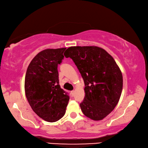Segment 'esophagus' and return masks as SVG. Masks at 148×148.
<instances>
[{"label": "esophagus", "mask_w": 148, "mask_h": 148, "mask_svg": "<svg viewBox=\"0 0 148 148\" xmlns=\"http://www.w3.org/2000/svg\"><path fill=\"white\" fill-rule=\"evenodd\" d=\"M71 94H72V96H74V94H75V91H74V90H72V91H71Z\"/></svg>", "instance_id": "1"}]
</instances>
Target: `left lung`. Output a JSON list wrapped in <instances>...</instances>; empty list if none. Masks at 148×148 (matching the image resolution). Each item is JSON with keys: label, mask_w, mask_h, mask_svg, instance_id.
<instances>
[{"label": "left lung", "mask_w": 148, "mask_h": 148, "mask_svg": "<svg viewBox=\"0 0 148 148\" xmlns=\"http://www.w3.org/2000/svg\"><path fill=\"white\" fill-rule=\"evenodd\" d=\"M65 57L72 58L85 84L82 111L94 121L107 116L118 103L123 90V75L114 58L98 47H71Z\"/></svg>", "instance_id": "left-lung-1"}]
</instances>
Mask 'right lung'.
Here are the masks:
<instances>
[{
	"mask_svg": "<svg viewBox=\"0 0 148 148\" xmlns=\"http://www.w3.org/2000/svg\"><path fill=\"white\" fill-rule=\"evenodd\" d=\"M66 48L41 51L27 67L25 92L33 111L43 120L53 123L64 115L70 97L60 88L58 65Z\"/></svg>",
	"mask_w": 148,
	"mask_h": 148,
	"instance_id": "obj_1",
	"label": "right lung"
}]
</instances>
